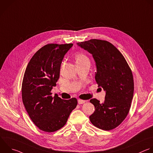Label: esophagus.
Returning <instances> with one entry per match:
<instances>
[{
  "label": "esophagus",
  "instance_id": "obj_1",
  "mask_svg": "<svg viewBox=\"0 0 153 153\" xmlns=\"http://www.w3.org/2000/svg\"><path fill=\"white\" fill-rule=\"evenodd\" d=\"M86 102V101L85 100H80V99H79L78 100V103L79 105H82V104H83Z\"/></svg>",
  "mask_w": 153,
  "mask_h": 153
}]
</instances>
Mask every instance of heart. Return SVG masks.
I'll return each instance as SVG.
<instances>
[{"label":"heart","mask_w":153,"mask_h":153,"mask_svg":"<svg viewBox=\"0 0 153 153\" xmlns=\"http://www.w3.org/2000/svg\"><path fill=\"white\" fill-rule=\"evenodd\" d=\"M75 61L77 65L83 64L86 62H88L89 59L83 53H78L75 56Z\"/></svg>","instance_id":"heart-1"}]
</instances>
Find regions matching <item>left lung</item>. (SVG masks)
I'll return each instance as SVG.
<instances>
[{"mask_svg":"<svg viewBox=\"0 0 153 153\" xmlns=\"http://www.w3.org/2000/svg\"><path fill=\"white\" fill-rule=\"evenodd\" d=\"M77 44L92 54L97 67L96 82L106 91L103 103L96 98L90 100L95 110L89 120L98 128L112 130L125 120L131 107L134 92L131 70L121 53L107 41L91 39Z\"/></svg>","mask_w":153,"mask_h":153,"instance_id":"8db88e82","label":"left lung"}]
</instances>
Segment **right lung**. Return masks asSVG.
I'll list each match as a JSON object with an SVG mask.
<instances>
[{
	"mask_svg": "<svg viewBox=\"0 0 153 153\" xmlns=\"http://www.w3.org/2000/svg\"><path fill=\"white\" fill-rule=\"evenodd\" d=\"M73 44H48L34 54L25 72L22 95L25 109L36 126L56 131L66 124L77 105L76 98L63 100L51 92L59 78L61 65Z\"/></svg>",
	"mask_w": 153,
	"mask_h": 153,
	"instance_id": "obj_1",
	"label": "right lung"
}]
</instances>
